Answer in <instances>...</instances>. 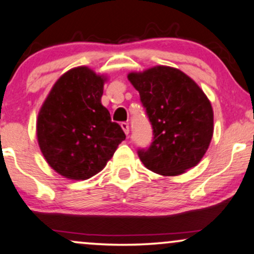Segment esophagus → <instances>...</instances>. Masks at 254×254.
<instances>
[{
	"label": "esophagus",
	"mask_w": 254,
	"mask_h": 254,
	"mask_svg": "<svg viewBox=\"0 0 254 254\" xmlns=\"http://www.w3.org/2000/svg\"><path fill=\"white\" fill-rule=\"evenodd\" d=\"M121 128H122V129H124V132H125V134H126V135H128V134H129V125H128L127 122H122Z\"/></svg>",
	"instance_id": "obj_1"
}]
</instances>
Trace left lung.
Masks as SVG:
<instances>
[{"label": "left lung", "mask_w": 254, "mask_h": 254, "mask_svg": "<svg viewBox=\"0 0 254 254\" xmlns=\"http://www.w3.org/2000/svg\"><path fill=\"white\" fill-rule=\"evenodd\" d=\"M153 129L150 147L138 156L151 171L177 176L201 162L213 138L211 104L199 86L178 68L154 66L130 72Z\"/></svg>", "instance_id": "obj_1"}]
</instances>
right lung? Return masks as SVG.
Instances as JSON below:
<instances>
[{"label":"right lung","instance_id":"right-lung-1","mask_svg":"<svg viewBox=\"0 0 254 254\" xmlns=\"http://www.w3.org/2000/svg\"><path fill=\"white\" fill-rule=\"evenodd\" d=\"M104 80L89 67H74L57 80L39 112V147L51 168L70 180L98 174L126 139L101 103Z\"/></svg>","mask_w":254,"mask_h":254}]
</instances>
